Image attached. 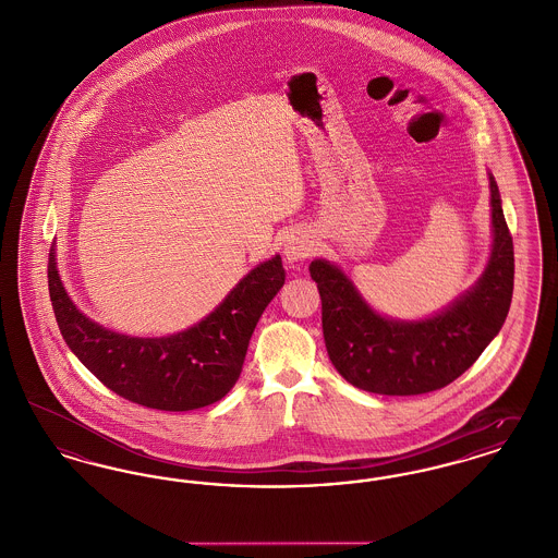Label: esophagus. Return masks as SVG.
Returning <instances> with one entry per match:
<instances>
[{
  "instance_id": "esophagus-1",
  "label": "esophagus",
  "mask_w": 558,
  "mask_h": 558,
  "mask_svg": "<svg viewBox=\"0 0 558 558\" xmlns=\"http://www.w3.org/2000/svg\"><path fill=\"white\" fill-rule=\"evenodd\" d=\"M312 253H314V242L307 234H292L284 246V255L289 262H303Z\"/></svg>"
}]
</instances>
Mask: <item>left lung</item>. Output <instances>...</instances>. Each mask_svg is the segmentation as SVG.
<instances>
[{"label":"left lung","mask_w":558,"mask_h":558,"mask_svg":"<svg viewBox=\"0 0 558 558\" xmlns=\"http://www.w3.org/2000/svg\"><path fill=\"white\" fill-rule=\"evenodd\" d=\"M489 186L492 259L477 287L435 318H380L339 267L322 259L312 262L310 274L322 299L328 357L347 383L380 396L437 391L469 371L500 332L512 299L514 251L494 178H489Z\"/></svg>","instance_id":"1"}]
</instances>
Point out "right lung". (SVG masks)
<instances>
[{
	"label": "right lung",
	"instance_id": "right-lung-1",
	"mask_svg": "<svg viewBox=\"0 0 558 558\" xmlns=\"http://www.w3.org/2000/svg\"><path fill=\"white\" fill-rule=\"evenodd\" d=\"M282 284L284 267L276 255L242 278L196 326L171 337L137 339L85 318L60 282L53 248L48 262L53 316L81 364L117 396L165 412L209 405L236 385L251 335Z\"/></svg>",
	"mask_w": 558,
	"mask_h": 558
}]
</instances>
